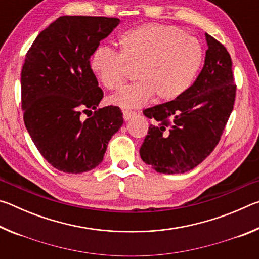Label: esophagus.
Segmentation results:
<instances>
[{
	"instance_id": "obj_1",
	"label": "esophagus",
	"mask_w": 259,
	"mask_h": 259,
	"mask_svg": "<svg viewBox=\"0 0 259 259\" xmlns=\"http://www.w3.org/2000/svg\"><path fill=\"white\" fill-rule=\"evenodd\" d=\"M136 115H137V113H136V112L129 111V109H123V119L125 121L133 119V117H135Z\"/></svg>"
}]
</instances>
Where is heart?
Instances as JSON below:
<instances>
[{
  "instance_id": "1",
  "label": "heart",
  "mask_w": 259,
  "mask_h": 259,
  "mask_svg": "<svg viewBox=\"0 0 259 259\" xmlns=\"http://www.w3.org/2000/svg\"><path fill=\"white\" fill-rule=\"evenodd\" d=\"M120 52L100 46L90 57V69L100 84L114 90L124 80L125 64L137 66V82L112 95L108 103L138 108L156 97L174 100L194 83L203 63V49L195 37L175 26L145 24L119 37Z\"/></svg>"
}]
</instances>
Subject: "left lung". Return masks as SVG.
<instances>
[{"label": "left lung", "instance_id": "8db88e82", "mask_svg": "<svg viewBox=\"0 0 259 259\" xmlns=\"http://www.w3.org/2000/svg\"><path fill=\"white\" fill-rule=\"evenodd\" d=\"M208 50L195 82L181 97L144 109L154 120L139 153L161 174L194 169L221 140L233 111L236 85L226 48L205 33Z\"/></svg>", "mask_w": 259, "mask_h": 259}]
</instances>
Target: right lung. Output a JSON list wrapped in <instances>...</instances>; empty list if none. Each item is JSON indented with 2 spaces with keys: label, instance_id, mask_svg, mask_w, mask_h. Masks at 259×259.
<instances>
[{
  "label": "right lung",
  "instance_id": "obj_1",
  "mask_svg": "<svg viewBox=\"0 0 259 259\" xmlns=\"http://www.w3.org/2000/svg\"><path fill=\"white\" fill-rule=\"evenodd\" d=\"M120 19L63 16L42 30L21 69V108L28 134L54 168L82 174L102 163L123 124L120 107L98 108L103 90L90 69L94 50ZM95 109L85 120L81 113Z\"/></svg>",
  "mask_w": 259,
  "mask_h": 259
}]
</instances>
